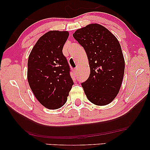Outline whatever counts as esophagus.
<instances>
[{"mask_svg": "<svg viewBox=\"0 0 150 150\" xmlns=\"http://www.w3.org/2000/svg\"><path fill=\"white\" fill-rule=\"evenodd\" d=\"M77 71H78V68H77V67H76V68L74 69V72L75 74H77Z\"/></svg>", "mask_w": 150, "mask_h": 150, "instance_id": "obj_1", "label": "esophagus"}]
</instances>
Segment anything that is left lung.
I'll return each instance as SVG.
<instances>
[{"mask_svg": "<svg viewBox=\"0 0 150 150\" xmlns=\"http://www.w3.org/2000/svg\"><path fill=\"white\" fill-rule=\"evenodd\" d=\"M73 37L87 53L90 74L81 83L90 102L104 106L115 99L122 85L125 62L117 38L103 26L91 24L78 29Z\"/></svg>", "mask_w": 150, "mask_h": 150, "instance_id": "1", "label": "left lung"}]
</instances>
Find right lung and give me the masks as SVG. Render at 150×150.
<instances>
[{
  "label": "right lung",
  "instance_id": "right-lung-1",
  "mask_svg": "<svg viewBox=\"0 0 150 150\" xmlns=\"http://www.w3.org/2000/svg\"><path fill=\"white\" fill-rule=\"evenodd\" d=\"M68 36L67 31L46 33L39 39L28 57V84L38 101L49 109L64 105L74 85L70 67L62 52Z\"/></svg>",
  "mask_w": 150,
  "mask_h": 150
}]
</instances>
